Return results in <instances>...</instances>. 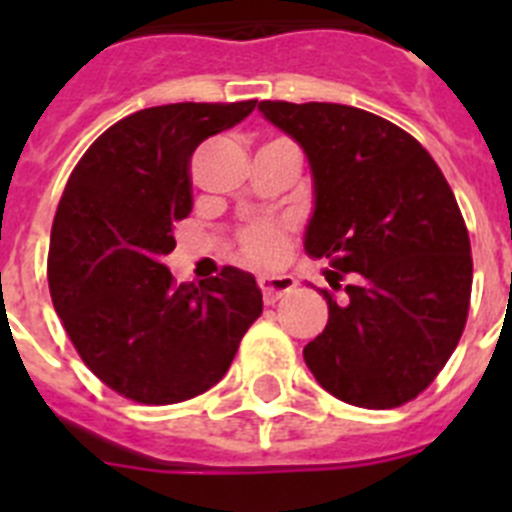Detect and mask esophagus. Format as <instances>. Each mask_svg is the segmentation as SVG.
Listing matches in <instances>:
<instances>
[{
	"label": "esophagus",
	"instance_id": "1",
	"mask_svg": "<svg viewBox=\"0 0 512 512\" xmlns=\"http://www.w3.org/2000/svg\"><path fill=\"white\" fill-rule=\"evenodd\" d=\"M259 287L266 305H274V302L282 300L284 295H289V292L297 287V282L295 277H289V274H264V277H259Z\"/></svg>",
	"mask_w": 512,
	"mask_h": 512
}]
</instances>
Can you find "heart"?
<instances>
[{
	"mask_svg": "<svg viewBox=\"0 0 512 512\" xmlns=\"http://www.w3.org/2000/svg\"><path fill=\"white\" fill-rule=\"evenodd\" d=\"M241 256L253 266L277 264L287 251V238L282 230L271 223H253L238 238Z\"/></svg>",
	"mask_w": 512,
	"mask_h": 512,
	"instance_id": "1",
	"label": "heart"
}]
</instances>
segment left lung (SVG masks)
Here are the masks:
<instances>
[{
    "label": "left lung",
    "instance_id": "obj_1",
    "mask_svg": "<svg viewBox=\"0 0 512 512\" xmlns=\"http://www.w3.org/2000/svg\"><path fill=\"white\" fill-rule=\"evenodd\" d=\"M261 115L305 151L312 215L305 253L325 279L351 274L328 325L302 356L323 390L359 408H397L454 354L472 295L469 233L449 182L413 135L330 102H261Z\"/></svg>",
    "mask_w": 512,
    "mask_h": 512
}]
</instances>
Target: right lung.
Segmentation results:
<instances>
[{
    "label": "right lung",
    "instance_id": "obj_1",
    "mask_svg": "<svg viewBox=\"0 0 512 512\" xmlns=\"http://www.w3.org/2000/svg\"><path fill=\"white\" fill-rule=\"evenodd\" d=\"M253 107L135 112L94 140L63 189L48 251L53 307L84 364L130 400L171 405L210 390L264 310L248 271L225 266L200 287H176L164 264L192 212L189 158Z\"/></svg>",
    "mask_w": 512,
    "mask_h": 512
}]
</instances>
